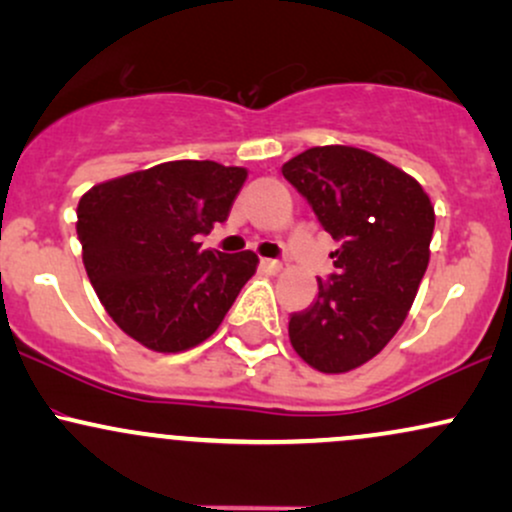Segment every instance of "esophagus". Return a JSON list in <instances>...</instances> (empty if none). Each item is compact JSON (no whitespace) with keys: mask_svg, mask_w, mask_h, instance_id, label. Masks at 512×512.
Here are the masks:
<instances>
[{"mask_svg":"<svg viewBox=\"0 0 512 512\" xmlns=\"http://www.w3.org/2000/svg\"><path fill=\"white\" fill-rule=\"evenodd\" d=\"M260 267L264 269V272H269V274H279L284 264H281L279 260H262Z\"/></svg>","mask_w":512,"mask_h":512,"instance_id":"1","label":"esophagus"}]
</instances>
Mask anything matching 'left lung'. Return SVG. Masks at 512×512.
Masks as SVG:
<instances>
[{
  "instance_id": "obj_1",
  "label": "left lung",
  "mask_w": 512,
  "mask_h": 512,
  "mask_svg": "<svg viewBox=\"0 0 512 512\" xmlns=\"http://www.w3.org/2000/svg\"><path fill=\"white\" fill-rule=\"evenodd\" d=\"M339 250L317 298L289 320L296 354L320 373H346L395 337L424 279L436 214L424 187L356 146H313L281 168Z\"/></svg>"
}]
</instances>
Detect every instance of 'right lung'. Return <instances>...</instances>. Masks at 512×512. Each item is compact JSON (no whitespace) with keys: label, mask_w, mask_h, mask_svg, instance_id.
<instances>
[{"label":"right lung","mask_w":512,"mask_h":512,"mask_svg":"<svg viewBox=\"0 0 512 512\" xmlns=\"http://www.w3.org/2000/svg\"><path fill=\"white\" fill-rule=\"evenodd\" d=\"M248 170L168 161L93 185L76 207V233L105 313L158 354L202 344L255 274L250 250H199L228 219Z\"/></svg>","instance_id":"obj_1"}]
</instances>
